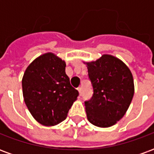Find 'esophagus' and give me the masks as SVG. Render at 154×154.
<instances>
[{"instance_id": "34e87169", "label": "esophagus", "mask_w": 154, "mask_h": 154, "mask_svg": "<svg viewBox=\"0 0 154 154\" xmlns=\"http://www.w3.org/2000/svg\"><path fill=\"white\" fill-rule=\"evenodd\" d=\"M82 88L81 87L77 88V91H78V92H79V94H80V96L82 95Z\"/></svg>"}]
</instances>
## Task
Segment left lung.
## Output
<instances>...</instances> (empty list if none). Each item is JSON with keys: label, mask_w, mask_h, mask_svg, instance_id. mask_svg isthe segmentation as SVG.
Instances as JSON below:
<instances>
[{"label": "left lung", "mask_w": 154, "mask_h": 154, "mask_svg": "<svg viewBox=\"0 0 154 154\" xmlns=\"http://www.w3.org/2000/svg\"><path fill=\"white\" fill-rule=\"evenodd\" d=\"M83 63L94 91L91 99L85 102L87 119L97 127H110L122 119L132 101V72L123 61L110 54Z\"/></svg>", "instance_id": "left-lung-1"}]
</instances>
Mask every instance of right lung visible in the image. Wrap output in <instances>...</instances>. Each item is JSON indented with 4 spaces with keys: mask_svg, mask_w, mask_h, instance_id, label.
Returning a JSON list of instances; mask_svg holds the SVG:
<instances>
[{
    "mask_svg": "<svg viewBox=\"0 0 154 154\" xmlns=\"http://www.w3.org/2000/svg\"><path fill=\"white\" fill-rule=\"evenodd\" d=\"M66 63L54 53L36 57L22 78L23 97L34 119L44 126H54L67 118L78 97L65 72Z\"/></svg>",
    "mask_w": 154,
    "mask_h": 154,
    "instance_id": "1",
    "label": "right lung"
}]
</instances>
